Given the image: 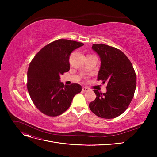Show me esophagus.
Returning a JSON list of instances; mask_svg holds the SVG:
<instances>
[{
    "instance_id": "obj_1",
    "label": "esophagus",
    "mask_w": 157,
    "mask_h": 157,
    "mask_svg": "<svg viewBox=\"0 0 157 157\" xmlns=\"http://www.w3.org/2000/svg\"><path fill=\"white\" fill-rule=\"evenodd\" d=\"M82 90L83 92H87V91H89V88H88L87 87H82Z\"/></svg>"
}]
</instances>
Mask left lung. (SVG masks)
<instances>
[{"label": "left lung", "instance_id": "1", "mask_svg": "<svg viewBox=\"0 0 157 157\" xmlns=\"http://www.w3.org/2000/svg\"><path fill=\"white\" fill-rule=\"evenodd\" d=\"M92 48L100 57L98 80L107 82V92L94 90L95 100L89 104L95 115L114 118L122 115L129 106L136 88V75L130 61L119 49L103 44H94Z\"/></svg>", "mask_w": 157, "mask_h": 157}]
</instances>
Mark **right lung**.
Masks as SVG:
<instances>
[{"mask_svg": "<svg viewBox=\"0 0 157 157\" xmlns=\"http://www.w3.org/2000/svg\"><path fill=\"white\" fill-rule=\"evenodd\" d=\"M82 42L58 39L43 47L31 61L27 71V87L31 100L44 115L56 117L69 109L82 87L73 83L64 85L60 75L70 69L69 56L83 46Z\"/></svg>", "mask_w": 157, "mask_h": 157, "instance_id": "right-lung-1", "label": "right lung"}]
</instances>
